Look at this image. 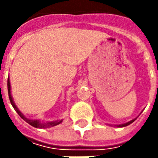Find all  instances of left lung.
Masks as SVG:
<instances>
[{"instance_id": "8db88e82", "label": "left lung", "mask_w": 158, "mask_h": 158, "mask_svg": "<svg viewBox=\"0 0 158 158\" xmlns=\"http://www.w3.org/2000/svg\"><path fill=\"white\" fill-rule=\"evenodd\" d=\"M134 121H135V119H133V120H130L129 122H127V123H125V124L118 125L117 127H127V126H128V125H130L131 123H133Z\"/></svg>"}]
</instances>
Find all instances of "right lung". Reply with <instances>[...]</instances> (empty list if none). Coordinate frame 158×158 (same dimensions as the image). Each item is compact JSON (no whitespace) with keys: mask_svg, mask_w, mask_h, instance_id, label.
I'll list each match as a JSON object with an SVG mask.
<instances>
[{"mask_svg":"<svg viewBox=\"0 0 158 158\" xmlns=\"http://www.w3.org/2000/svg\"><path fill=\"white\" fill-rule=\"evenodd\" d=\"M8 91H9V100H10V103H11V105L12 106L14 107V109L15 110V112L18 113V115L21 117L24 121H26L27 123L31 125V126H32L34 127H37V128H48V127H54V126H57L60 123H61V121L62 120H57V121H52V122H40V120H37V119H30V118H25L23 115V113H22L19 110H18V108L15 106V103H14V101H13V98H12V97H11V93H10V82H9V78H8Z\"/></svg>","mask_w":158,"mask_h":158,"instance_id":"obj_1","label":"right lung"}]
</instances>
